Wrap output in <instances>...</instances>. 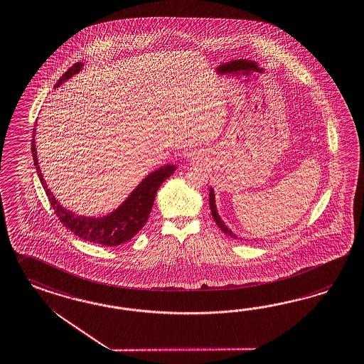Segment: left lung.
<instances>
[{
	"instance_id": "1",
	"label": "left lung",
	"mask_w": 364,
	"mask_h": 364,
	"mask_svg": "<svg viewBox=\"0 0 364 364\" xmlns=\"http://www.w3.org/2000/svg\"><path fill=\"white\" fill-rule=\"evenodd\" d=\"M210 210H211V215H213V218H214L215 223L216 225L223 231L225 235H228V236H231V237H237L235 233L225 225L223 220H222V218L219 216L218 214V208H216V200H215V193L214 188L211 187L210 188ZM242 239V237H240Z\"/></svg>"
}]
</instances>
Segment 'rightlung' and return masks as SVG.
I'll return each mask as SVG.
<instances>
[{
	"mask_svg": "<svg viewBox=\"0 0 364 364\" xmlns=\"http://www.w3.org/2000/svg\"><path fill=\"white\" fill-rule=\"evenodd\" d=\"M83 62H77L73 67H70L68 71H65V74L62 75V77L56 82L54 88L60 87L68 79L79 74L83 70ZM36 132L37 128H34L33 131V140H31L33 159H34L38 177L46 191L51 207L54 208V213L71 232L82 237L83 240L95 242V244L116 247L122 242L131 240L132 237L146 223L156 199V194L159 191V187L177 170L176 165H170V164L162 168H156L141 181L122 205L114 208L109 214L99 216V218L75 214L60 205L54 194L50 191V188L47 187L46 181L42 176L39 162H38Z\"/></svg>",
	"mask_w": 364,
	"mask_h": 364,
	"instance_id": "add662e5",
	"label": "right lung"
}]
</instances>
